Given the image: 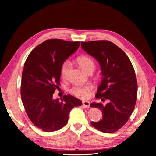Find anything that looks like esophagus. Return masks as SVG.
I'll list each match as a JSON object with an SVG mask.
<instances>
[{"instance_id":"obj_1","label":"esophagus","mask_w":156,"mask_h":156,"mask_svg":"<svg viewBox=\"0 0 156 156\" xmlns=\"http://www.w3.org/2000/svg\"><path fill=\"white\" fill-rule=\"evenodd\" d=\"M83 105L86 107L87 108H88L90 107V103L87 101H83Z\"/></svg>"}]
</instances>
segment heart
I'll list each match as a JSON object with an SVG mask.
<instances>
[{"mask_svg":"<svg viewBox=\"0 0 156 156\" xmlns=\"http://www.w3.org/2000/svg\"><path fill=\"white\" fill-rule=\"evenodd\" d=\"M77 62L79 66L86 72H92L95 68V63L89 56H81L77 58ZM70 67L68 61H65L60 69V75L63 79L67 77V75ZM92 87L89 84L87 85H75L70 89V92L73 95L81 99H87L89 97L90 93L92 91Z\"/></svg>","mask_w":156,"mask_h":156,"instance_id":"obj_1","label":"heart"}]
</instances>
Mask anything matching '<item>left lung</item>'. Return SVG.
Here are the masks:
<instances>
[{
	"label": "left lung",
	"mask_w": 156,
	"mask_h": 156,
	"mask_svg": "<svg viewBox=\"0 0 156 156\" xmlns=\"http://www.w3.org/2000/svg\"><path fill=\"white\" fill-rule=\"evenodd\" d=\"M81 48L100 64L103 79L96 98L108 103H92L103 113L100 121L91 124L103 133H114L126 124L133 112L137 97V81L135 70L127 55L107 40L81 42Z\"/></svg>",
	"instance_id": "left-lung-1"
}]
</instances>
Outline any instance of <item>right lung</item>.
Instances as JSON below:
<instances>
[{
    "label": "right lung",
    "instance_id": "add662e5",
    "mask_svg": "<svg viewBox=\"0 0 156 156\" xmlns=\"http://www.w3.org/2000/svg\"><path fill=\"white\" fill-rule=\"evenodd\" d=\"M79 41L45 40L33 49L22 73L21 96L32 124L45 132L58 130L67 124L70 111L82 101L68 94L53 99L60 85V69L64 61L77 50Z\"/></svg>",
    "mask_w": 156,
    "mask_h": 156
}]
</instances>
